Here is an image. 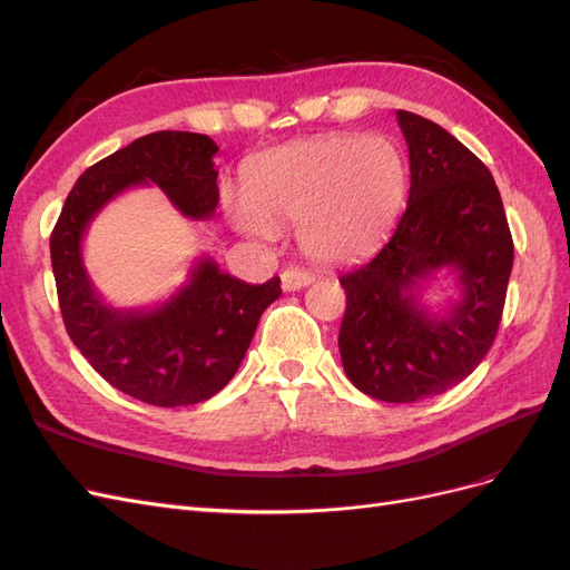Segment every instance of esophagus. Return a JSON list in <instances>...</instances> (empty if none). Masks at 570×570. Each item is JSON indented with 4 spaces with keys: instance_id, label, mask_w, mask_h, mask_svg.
Returning a JSON list of instances; mask_svg holds the SVG:
<instances>
[{
    "instance_id": "obj_1",
    "label": "esophagus",
    "mask_w": 570,
    "mask_h": 570,
    "mask_svg": "<svg viewBox=\"0 0 570 570\" xmlns=\"http://www.w3.org/2000/svg\"><path fill=\"white\" fill-rule=\"evenodd\" d=\"M281 283H283L285 292H297L306 285H312L314 275L306 273V271H299V268H287V271L281 273Z\"/></svg>"
}]
</instances>
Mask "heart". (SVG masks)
Segmentation results:
<instances>
[{
    "label": "heart",
    "instance_id": "1",
    "mask_svg": "<svg viewBox=\"0 0 570 570\" xmlns=\"http://www.w3.org/2000/svg\"><path fill=\"white\" fill-rule=\"evenodd\" d=\"M406 195L409 166L387 137L321 135L256 154L228 216L235 230L264 243L299 228L306 256L352 266L387 243Z\"/></svg>",
    "mask_w": 570,
    "mask_h": 570
}]
</instances>
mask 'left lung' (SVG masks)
Segmentation results:
<instances>
[{
  "instance_id": "left-lung-1",
  "label": "left lung",
  "mask_w": 570,
  "mask_h": 570,
  "mask_svg": "<svg viewBox=\"0 0 570 570\" xmlns=\"http://www.w3.org/2000/svg\"><path fill=\"white\" fill-rule=\"evenodd\" d=\"M409 147L411 189L390 243L344 273L340 356L356 390L381 402H419L469 377L490 352L513 266V239L494 178L454 135L396 111ZM440 269L460 297L440 313L422 287Z\"/></svg>"
}]
</instances>
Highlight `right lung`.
Returning a JSON list of instances; mask_svg holds the SVG:
<instances>
[{
	"mask_svg": "<svg viewBox=\"0 0 570 570\" xmlns=\"http://www.w3.org/2000/svg\"><path fill=\"white\" fill-rule=\"evenodd\" d=\"M216 151L212 137L199 132L140 137L85 170L49 237L68 337L107 383L154 406L199 404L230 383L258 318L281 297V278L249 285L202 256L166 302L116 308L99 297L85 271L82 237L114 197L149 183L183 216L212 218L218 206Z\"/></svg>",
	"mask_w": 570,
	"mask_h": 570,
	"instance_id": "obj_1",
	"label": "right lung"
}]
</instances>
